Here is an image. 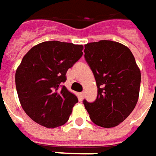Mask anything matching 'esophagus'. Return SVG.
Here are the masks:
<instances>
[{
    "instance_id": "1",
    "label": "esophagus",
    "mask_w": 156,
    "mask_h": 156,
    "mask_svg": "<svg viewBox=\"0 0 156 156\" xmlns=\"http://www.w3.org/2000/svg\"><path fill=\"white\" fill-rule=\"evenodd\" d=\"M80 96H81L82 98H83V97H84V92H81V93H80Z\"/></svg>"
}]
</instances>
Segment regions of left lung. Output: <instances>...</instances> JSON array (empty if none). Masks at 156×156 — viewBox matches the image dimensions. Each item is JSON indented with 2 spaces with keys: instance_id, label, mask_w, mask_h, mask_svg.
<instances>
[{
  "instance_id": "left-lung-1",
  "label": "left lung",
  "mask_w": 156,
  "mask_h": 156,
  "mask_svg": "<svg viewBox=\"0 0 156 156\" xmlns=\"http://www.w3.org/2000/svg\"><path fill=\"white\" fill-rule=\"evenodd\" d=\"M84 58L95 76L97 97L83 100L90 118L99 126L111 128L131 114L139 96L141 73L131 50L108 40L84 45Z\"/></svg>"
}]
</instances>
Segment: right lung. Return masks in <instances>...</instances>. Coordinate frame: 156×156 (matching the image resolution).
<instances>
[{"instance_id":"1","label":"right lung","mask_w":156,"mask_h":156,"mask_svg":"<svg viewBox=\"0 0 156 156\" xmlns=\"http://www.w3.org/2000/svg\"><path fill=\"white\" fill-rule=\"evenodd\" d=\"M83 45L48 41L31 48L15 73L20 104L35 122L55 128L67 122L78 97L62 85L83 55Z\"/></svg>"}]
</instances>
